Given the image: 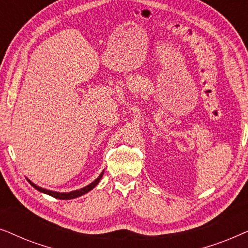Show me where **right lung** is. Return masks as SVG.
Masks as SVG:
<instances>
[{
	"mask_svg": "<svg viewBox=\"0 0 248 248\" xmlns=\"http://www.w3.org/2000/svg\"><path fill=\"white\" fill-rule=\"evenodd\" d=\"M103 174L104 171L101 172V174L99 175V177H98L96 181H93L91 184H89L88 186H86V187L81 188V189H78V191H73V192H70V193H59V192H53V191H49V189H45V188H42L39 187V186H37L33 184V183H31L30 181H28L30 184H31V186H33L36 189H38L39 192H43L45 193V194H48L50 196H53V198L55 199H60V200H71V199H76V198H79V196L86 194V193H88L89 191H91L94 186H96L98 183H99L100 178L103 177Z\"/></svg>",
	"mask_w": 248,
	"mask_h": 248,
	"instance_id": "add662e5",
	"label": "right lung"
}]
</instances>
